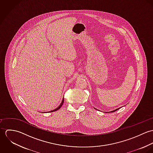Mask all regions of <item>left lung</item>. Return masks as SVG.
<instances>
[{"instance_id": "1", "label": "left lung", "mask_w": 153, "mask_h": 153, "mask_svg": "<svg viewBox=\"0 0 153 153\" xmlns=\"http://www.w3.org/2000/svg\"><path fill=\"white\" fill-rule=\"evenodd\" d=\"M120 108H118L115 109V110H114V111H111V112H114V111H117V110H118V109H119Z\"/></svg>"}]
</instances>
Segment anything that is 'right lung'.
<instances>
[{"label":"right lung","instance_id":"1","mask_svg":"<svg viewBox=\"0 0 153 153\" xmlns=\"http://www.w3.org/2000/svg\"><path fill=\"white\" fill-rule=\"evenodd\" d=\"M64 98H63V100H62V102H61V104H60V105L58 107V108H56V109H53V110H52V111H49V112H54V111H57V110H58V109H59L61 107H62V105H63V103H64Z\"/></svg>","mask_w":153,"mask_h":153}]
</instances>
